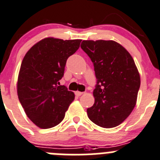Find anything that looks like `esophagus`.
<instances>
[{"instance_id": "34e87169", "label": "esophagus", "mask_w": 160, "mask_h": 160, "mask_svg": "<svg viewBox=\"0 0 160 160\" xmlns=\"http://www.w3.org/2000/svg\"><path fill=\"white\" fill-rule=\"evenodd\" d=\"M82 94H83V92H79V91H76V92H75V95H76L77 96H82Z\"/></svg>"}]
</instances>
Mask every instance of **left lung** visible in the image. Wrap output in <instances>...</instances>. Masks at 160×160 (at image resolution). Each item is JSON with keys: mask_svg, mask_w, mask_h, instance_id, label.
<instances>
[{"mask_svg": "<svg viewBox=\"0 0 160 160\" xmlns=\"http://www.w3.org/2000/svg\"><path fill=\"white\" fill-rule=\"evenodd\" d=\"M81 47L94 64L97 85L88 118L105 128L121 124L136 105L141 79L134 59L113 40H83Z\"/></svg>", "mask_w": 160, "mask_h": 160, "instance_id": "obj_1", "label": "left lung"}]
</instances>
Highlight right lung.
<instances>
[{
  "mask_svg": "<svg viewBox=\"0 0 160 160\" xmlns=\"http://www.w3.org/2000/svg\"><path fill=\"white\" fill-rule=\"evenodd\" d=\"M82 39H41L25 55L17 82V93L27 117L38 128H50L64 120L75 93L58 85L67 59L79 48Z\"/></svg>",
  "mask_w": 160,
  "mask_h": 160,
  "instance_id": "obj_1",
  "label": "right lung"
}]
</instances>
